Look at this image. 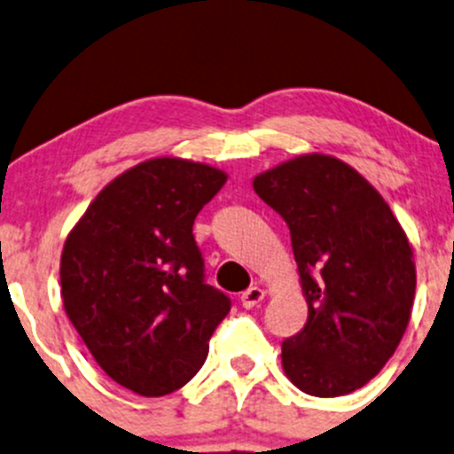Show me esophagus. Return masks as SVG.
Here are the masks:
<instances>
[{
	"label": "esophagus",
	"mask_w": 454,
	"mask_h": 454,
	"mask_svg": "<svg viewBox=\"0 0 454 454\" xmlns=\"http://www.w3.org/2000/svg\"><path fill=\"white\" fill-rule=\"evenodd\" d=\"M263 296H265V292L261 290V287H248V290L239 296V301L246 309H253L261 303V301H263Z\"/></svg>",
	"instance_id": "1"
}]
</instances>
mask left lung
<instances>
[{
	"label": "left lung",
	"instance_id": "1",
	"mask_svg": "<svg viewBox=\"0 0 454 454\" xmlns=\"http://www.w3.org/2000/svg\"><path fill=\"white\" fill-rule=\"evenodd\" d=\"M254 193L286 219L308 323L281 363L308 395L364 387L388 363L411 320L413 248L382 195L342 160L308 153L259 173Z\"/></svg>",
	"mask_w": 454,
	"mask_h": 454
}]
</instances>
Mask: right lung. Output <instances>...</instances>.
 <instances>
[{"label": "right lung", "mask_w": 454, "mask_h": 454, "mask_svg": "<svg viewBox=\"0 0 454 454\" xmlns=\"http://www.w3.org/2000/svg\"><path fill=\"white\" fill-rule=\"evenodd\" d=\"M226 180L210 164L146 160L96 195L63 246L67 318L98 367L138 395L184 387L231 312V299L204 283L193 237Z\"/></svg>", "instance_id": "1"}]
</instances>
